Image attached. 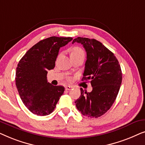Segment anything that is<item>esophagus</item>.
Returning a JSON list of instances; mask_svg holds the SVG:
<instances>
[{"label": "esophagus", "instance_id": "34e87169", "mask_svg": "<svg viewBox=\"0 0 145 145\" xmlns=\"http://www.w3.org/2000/svg\"><path fill=\"white\" fill-rule=\"evenodd\" d=\"M72 88V87L70 86V85H67V86H65V90H71V89Z\"/></svg>", "mask_w": 145, "mask_h": 145}]
</instances>
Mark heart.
Wrapping results in <instances>:
<instances>
[{
  "instance_id": "1",
  "label": "heart",
  "mask_w": 145,
  "mask_h": 145,
  "mask_svg": "<svg viewBox=\"0 0 145 145\" xmlns=\"http://www.w3.org/2000/svg\"><path fill=\"white\" fill-rule=\"evenodd\" d=\"M77 54H84V51L82 49L79 48V47H75V48L73 49L72 52L71 53V55H77Z\"/></svg>"
}]
</instances>
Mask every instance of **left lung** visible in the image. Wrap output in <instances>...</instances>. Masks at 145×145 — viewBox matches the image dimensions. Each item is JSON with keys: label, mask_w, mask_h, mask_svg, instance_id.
Returning a JSON list of instances; mask_svg holds the SVG:
<instances>
[{"label": "left lung", "mask_w": 145, "mask_h": 145, "mask_svg": "<svg viewBox=\"0 0 145 145\" xmlns=\"http://www.w3.org/2000/svg\"><path fill=\"white\" fill-rule=\"evenodd\" d=\"M81 43L86 52V61L82 80H90L91 92L80 88V96L75 101L83 116L90 118L102 116L116 100L122 81V72L114 53L94 39L78 37L72 43Z\"/></svg>", "instance_id": "obj_1"}]
</instances>
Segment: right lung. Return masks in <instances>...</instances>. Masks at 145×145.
I'll return each mask as SVG.
<instances>
[{"label":"right lung","mask_w":145,"mask_h":145,"mask_svg":"<svg viewBox=\"0 0 145 145\" xmlns=\"http://www.w3.org/2000/svg\"><path fill=\"white\" fill-rule=\"evenodd\" d=\"M72 37L52 36L31 47L19 61L16 72V86L24 104L33 114H51L65 91L63 86L47 82V71L54 69L59 49Z\"/></svg>","instance_id":"obj_1"}]
</instances>
